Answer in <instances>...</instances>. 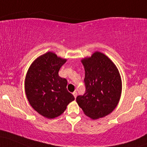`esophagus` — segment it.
Masks as SVG:
<instances>
[{
  "label": "esophagus",
  "instance_id": "34e87169",
  "mask_svg": "<svg viewBox=\"0 0 147 147\" xmlns=\"http://www.w3.org/2000/svg\"><path fill=\"white\" fill-rule=\"evenodd\" d=\"M72 94H73L74 97H75V98H77V91H74L73 93H72Z\"/></svg>",
  "mask_w": 147,
  "mask_h": 147
}]
</instances>
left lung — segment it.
Segmentation results:
<instances>
[{"mask_svg": "<svg viewBox=\"0 0 147 147\" xmlns=\"http://www.w3.org/2000/svg\"><path fill=\"white\" fill-rule=\"evenodd\" d=\"M82 63L85 70L86 91L83 96H77V102L90 118H102L115 109L120 99V74L112 61L98 51Z\"/></svg>", "mask_w": 147, "mask_h": 147, "instance_id": "left-lung-1", "label": "left lung"}]
</instances>
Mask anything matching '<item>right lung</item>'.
<instances>
[{
	"instance_id": "1",
	"label": "right lung",
	"mask_w": 147,
	"mask_h": 147,
	"mask_svg": "<svg viewBox=\"0 0 147 147\" xmlns=\"http://www.w3.org/2000/svg\"><path fill=\"white\" fill-rule=\"evenodd\" d=\"M66 59L47 52L29 67L25 80L26 94L30 105L43 117L53 119L64 112L75 100L67 90V81L59 75Z\"/></svg>"
}]
</instances>
